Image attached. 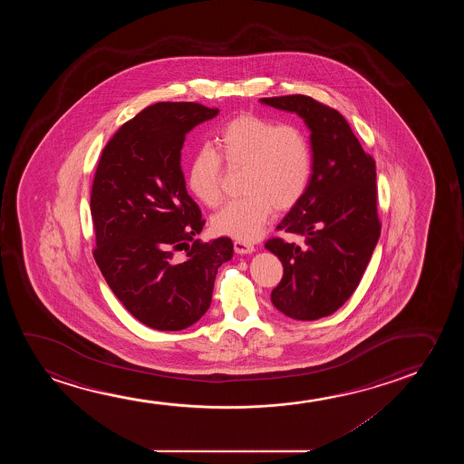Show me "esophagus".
Returning a JSON list of instances; mask_svg holds the SVG:
<instances>
[{"mask_svg": "<svg viewBox=\"0 0 464 464\" xmlns=\"http://www.w3.org/2000/svg\"><path fill=\"white\" fill-rule=\"evenodd\" d=\"M235 250L236 254H252L254 252L255 247L254 244H250V242L247 241H241V239H236L235 241Z\"/></svg>", "mask_w": 464, "mask_h": 464, "instance_id": "esophagus-1", "label": "esophagus"}]
</instances>
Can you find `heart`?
Listing matches in <instances>:
<instances>
[{"mask_svg":"<svg viewBox=\"0 0 464 464\" xmlns=\"http://www.w3.org/2000/svg\"><path fill=\"white\" fill-rule=\"evenodd\" d=\"M216 150L203 147L193 155L187 185L199 203L216 208L223 198V163L244 169L246 197L227 204L212 218L218 235L252 241L273 209H292L311 184V140L293 123L277 125L260 115H237L217 133Z\"/></svg>","mask_w":464,"mask_h":464,"instance_id":"1","label":"heart"}]
</instances>
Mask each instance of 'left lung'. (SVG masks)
<instances>
[{
    "mask_svg": "<svg viewBox=\"0 0 464 464\" xmlns=\"http://www.w3.org/2000/svg\"><path fill=\"white\" fill-rule=\"evenodd\" d=\"M261 102L303 117L314 152L309 188L276 228L303 236L304 246L265 242L284 266L271 301L295 320L328 317L355 292L381 236L375 161L336 109L305 95Z\"/></svg>",
    "mask_w": 464,
    "mask_h": 464,
    "instance_id": "1",
    "label": "left lung"
}]
</instances>
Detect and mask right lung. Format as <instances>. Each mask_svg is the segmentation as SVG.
I'll return each mask as SVG.
<instances>
[{"label": "right lung", "instance_id": "obj_1", "mask_svg": "<svg viewBox=\"0 0 464 464\" xmlns=\"http://www.w3.org/2000/svg\"><path fill=\"white\" fill-rule=\"evenodd\" d=\"M218 109L163 102L123 123L102 149L90 193L93 258L127 311L159 331L197 324L209 309L229 237L195 239L204 220L185 188V134Z\"/></svg>", "mask_w": 464, "mask_h": 464}]
</instances>
